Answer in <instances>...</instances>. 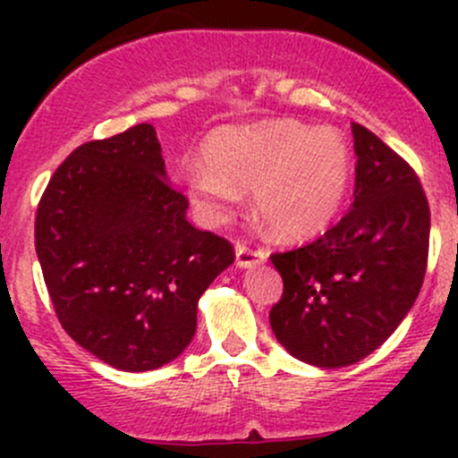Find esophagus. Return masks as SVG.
Wrapping results in <instances>:
<instances>
[{
    "mask_svg": "<svg viewBox=\"0 0 458 458\" xmlns=\"http://www.w3.org/2000/svg\"><path fill=\"white\" fill-rule=\"evenodd\" d=\"M266 250L263 248H252L248 243H237V266L239 267H255L266 261Z\"/></svg>",
    "mask_w": 458,
    "mask_h": 458,
    "instance_id": "obj_1",
    "label": "esophagus"
}]
</instances>
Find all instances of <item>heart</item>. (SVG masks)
Here are the masks:
<instances>
[{
	"label": "heart",
	"instance_id": "heart-1",
	"mask_svg": "<svg viewBox=\"0 0 458 458\" xmlns=\"http://www.w3.org/2000/svg\"><path fill=\"white\" fill-rule=\"evenodd\" d=\"M205 161H188L186 183L197 210L225 221L252 188V206L275 234L306 239L327 228L344 206L352 157L339 132L293 119L224 126L208 137Z\"/></svg>",
	"mask_w": 458,
	"mask_h": 458
}]
</instances>
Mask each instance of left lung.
<instances>
[{"mask_svg":"<svg viewBox=\"0 0 458 458\" xmlns=\"http://www.w3.org/2000/svg\"><path fill=\"white\" fill-rule=\"evenodd\" d=\"M354 201L317 242L270 261L284 279L270 310L276 341L299 361L345 368L372 354L423 285L429 206L417 173L361 123H352Z\"/></svg>","mask_w":458,"mask_h":458,"instance_id":"1","label":"left lung"}]
</instances>
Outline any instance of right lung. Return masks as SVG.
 I'll list each match as a JSON object with an SVG mask.
<instances>
[{
    "instance_id": "1",
    "label": "right lung",
    "mask_w": 458,
    "mask_h": 458,
    "mask_svg": "<svg viewBox=\"0 0 458 458\" xmlns=\"http://www.w3.org/2000/svg\"><path fill=\"white\" fill-rule=\"evenodd\" d=\"M186 210L150 123L81 143L41 195L35 250L59 323L117 370L177 359L199 297L234 261L230 242L188 224Z\"/></svg>"
}]
</instances>
